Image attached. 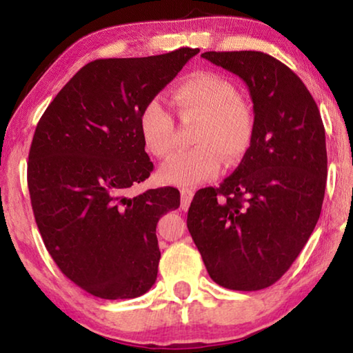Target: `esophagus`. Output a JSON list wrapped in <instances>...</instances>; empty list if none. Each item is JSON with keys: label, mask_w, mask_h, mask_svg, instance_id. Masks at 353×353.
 I'll return each instance as SVG.
<instances>
[{"label": "esophagus", "mask_w": 353, "mask_h": 353, "mask_svg": "<svg viewBox=\"0 0 353 353\" xmlns=\"http://www.w3.org/2000/svg\"><path fill=\"white\" fill-rule=\"evenodd\" d=\"M193 196H194V193L191 190H188V188H182L181 190V198H182V208L183 210H187V208L190 207V202H191V199H193Z\"/></svg>", "instance_id": "34e87169"}]
</instances>
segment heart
<instances>
[{
	"label": "heart",
	"mask_w": 353,
	"mask_h": 353,
	"mask_svg": "<svg viewBox=\"0 0 353 353\" xmlns=\"http://www.w3.org/2000/svg\"><path fill=\"white\" fill-rule=\"evenodd\" d=\"M172 99L183 119H199L193 137L198 146L168 160L159 171L160 181L193 187L216 174L221 157L230 165L246 154L254 137V117L230 81L214 73H196L172 90ZM139 124L148 151L157 159L170 157L176 148V126L162 101L149 99Z\"/></svg>",
	"instance_id": "heart-1"
}]
</instances>
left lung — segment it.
Returning <instances> with one entry per match:
<instances>
[{"instance_id": "left-lung-1", "label": "left lung", "mask_w": 353, "mask_h": 353, "mask_svg": "<svg viewBox=\"0 0 353 353\" xmlns=\"http://www.w3.org/2000/svg\"><path fill=\"white\" fill-rule=\"evenodd\" d=\"M201 56L246 82L254 137L234 174L194 194L187 227L213 282L263 290L290 270L319 219L325 129L305 83L277 59L260 51Z\"/></svg>"}]
</instances>
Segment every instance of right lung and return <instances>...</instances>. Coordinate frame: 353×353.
<instances>
[{
  "instance_id": "1",
  "label": "right lung",
  "mask_w": 353,
  "mask_h": 353,
  "mask_svg": "<svg viewBox=\"0 0 353 353\" xmlns=\"http://www.w3.org/2000/svg\"><path fill=\"white\" fill-rule=\"evenodd\" d=\"M199 50L98 59L71 77L35 128L28 188L35 223L59 270L101 299H134L159 271L155 227L181 205L179 190H128L154 165L140 112Z\"/></svg>"
}]
</instances>
